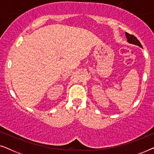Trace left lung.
<instances>
[{"label":"left lung","instance_id":"obj_1","mask_svg":"<svg viewBox=\"0 0 154 154\" xmlns=\"http://www.w3.org/2000/svg\"><path fill=\"white\" fill-rule=\"evenodd\" d=\"M125 35H126V38H127V41L128 43L130 44H133V45H137L140 48H142L140 42L138 41L137 38L134 35H130V34H129V33H128L127 32H125Z\"/></svg>","mask_w":154,"mask_h":154}]
</instances>
